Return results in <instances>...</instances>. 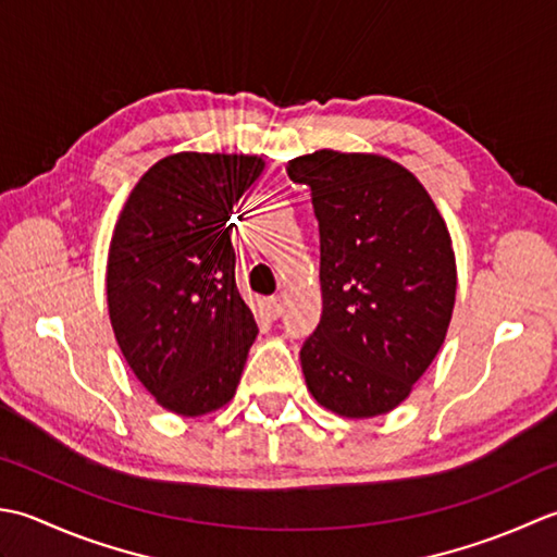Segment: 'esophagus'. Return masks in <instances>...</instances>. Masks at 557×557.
<instances>
[{"label":"esophagus","instance_id":"obj_1","mask_svg":"<svg viewBox=\"0 0 557 557\" xmlns=\"http://www.w3.org/2000/svg\"><path fill=\"white\" fill-rule=\"evenodd\" d=\"M267 312H269L271 317H274V320H276V317H281V314H283V302H281V298H269V300H267Z\"/></svg>","mask_w":557,"mask_h":557}]
</instances>
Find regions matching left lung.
Here are the masks:
<instances>
[{
    "label": "left lung",
    "instance_id": "obj_1",
    "mask_svg": "<svg viewBox=\"0 0 557 557\" xmlns=\"http://www.w3.org/2000/svg\"><path fill=\"white\" fill-rule=\"evenodd\" d=\"M286 170L310 187L320 221L322 320L300 348L305 382L338 416L389 413L447 336V225L416 175L384 156L322 149Z\"/></svg>",
    "mask_w": 557,
    "mask_h": 557
}]
</instances>
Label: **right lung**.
<instances>
[{
  "instance_id": "obj_1",
  "label": "right lung",
  "mask_w": 557,
  "mask_h": 557,
  "mask_svg": "<svg viewBox=\"0 0 557 557\" xmlns=\"http://www.w3.org/2000/svg\"><path fill=\"white\" fill-rule=\"evenodd\" d=\"M262 170L243 153L168 156L136 183L112 233V332L136 380L177 416L228 404L257 338L228 221Z\"/></svg>"
}]
</instances>
